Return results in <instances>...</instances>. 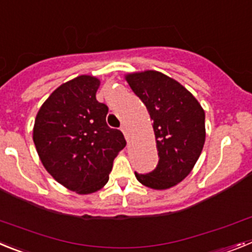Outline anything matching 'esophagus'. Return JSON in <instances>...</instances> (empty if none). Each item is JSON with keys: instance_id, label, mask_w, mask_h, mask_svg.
Masks as SVG:
<instances>
[{"instance_id": "34e87169", "label": "esophagus", "mask_w": 252, "mask_h": 252, "mask_svg": "<svg viewBox=\"0 0 252 252\" xmlns=\"http://www.w3.org/2000/svg\"><path fill=\"white\" fill-rule=\"evenodd\" d=\"M121 131H122V133H124V135H125V137H126V140H127V141H128V137H130V135H128L127 126H126V125H122V126H121Z\"/></svg>"}]
</instances>
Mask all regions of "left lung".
I'll list each match as a JSON object with an SVG mask.
<instances>
[{"instance_id":"obj_1","label":"left lung","mask_w":252,"mask_h":252,"mask_svg":"<svg viewBox=\"0 0 252 252\" xmlns=\"http://www.w3.org/2000/svg\"><path fill=\"white\" fill-rule=\"evenodd\" d=\"M126 81L154 121L159 155L153 171L135 175L149 188H171L190 173L201 155L206 140L203 108L192 93L162 73H133Z\"/></svg>"}]
</instances>
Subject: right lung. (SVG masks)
<instances>
[{
  "instance_id": "add662e5",
  "label": "right lung",
  "mask_w": 252,
  "mask_h": 252,
  "mask_svg": "<svg viewBox=\"0 0 252 252\" xmlns=\"http://www.w3.org/2000/svg\"><path fill=\"white\" fill-rule=\"evenodd\" d=\"M99 81L81 75L62 84L36 115L34 144L49 174L79 194L108 182L124 135L106 124L108 107L95 99Z\"/></svg>"
}]
</instances>
